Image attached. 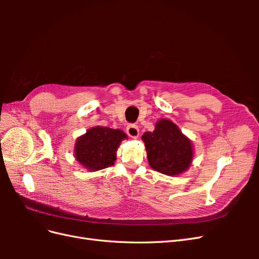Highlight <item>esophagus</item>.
I'll return each mask as SVG.
<instances>
[{
  "mask_svg": "<svg viewBox=\"0 0 259 259\" xmlns=\"http://www.w3.org/2000/svg\"><path fill=\"white\" fill-rule=\"evenodd\" d=\"M126 133L130 137L132 138H137L139 136V128L135 124H130L126 127Z\"/></svg>",
  "mask_w": 259,
  "mask_h": 259,
  "instance_id": "esophagus-1",
  "label": "esophagus"
}]
</instances>
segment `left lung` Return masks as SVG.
Wrapping results in <instances>:
<instances>
[{"mask_svg":"<svg viewBox=\"0 0 259 259\" xmlns=\"http://www.w3.org/2000/svg\"><path fill=\"white\" fill-rule=\"evenodd\" d=\"M142 139L149 165L159 173L177 176L191 166L194 155L191 140L170 120H159L154 131L146 132Z\"/></svg>","mask_w":259,"mask_h":259,"instance_id":"obj_1","label":"left lung"}]
</instances>
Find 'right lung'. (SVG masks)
<instances>
[{"mask_svg":"<svg viewBox=\"0 0 259 259\" xmlns=\"http://www.w3.org/2000/svg\"><path fill=\"white\" fill-rule=\"evenodd\" d=\"M127 135L121 130L94 126L77 137L74 145V158L84 168L96 171L111 166L116 159L120 144Z\"/></svg>","mask_w":259,"mask_h":259,"instance_id":"obj_1","label":"right lung"}]
</instances>
